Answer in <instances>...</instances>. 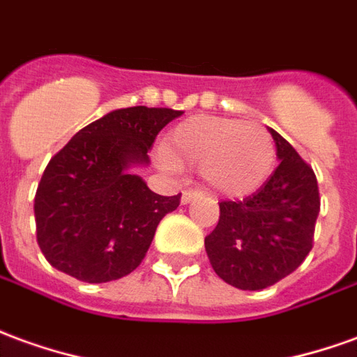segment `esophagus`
Listing matches in <instances>:
<instances>
[{"label": "esophagus", "instance_id": "obj_1", "mask_svg": "<svg viewBox=\"0 0 357 357\" xmlns=\"http://www.w3.org/2000/svg\"><path fill=\"white\" fill-rule=\"evenodd\" d=\"M199 197H201V193L195 191V189H185V191L181 193V204L191 203V201H195V199H199Z\"/></svg>", "mask_w": 357, "mask_h": 357}]
</instances>
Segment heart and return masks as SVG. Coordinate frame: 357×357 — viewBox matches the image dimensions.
Here are the masks:
<instances>
[{
    "mask_svg": "<svg viewBox=\"0 0 357 357\" xmlns=\"http://www.w3.org/2000/svg\"><path fill=\"white\" fill-rule=\"evenodd\" d=\"M276 156V143L265 127L218 116L183 119L156 151L162 168H199L204 185L222 197L255 193L271 178Z\"/></svg>",
    "mask_w": 357,
    "mask_h": 357,
    "instance_id": "obj_1",
    "label": "heart"
}]
</instances>
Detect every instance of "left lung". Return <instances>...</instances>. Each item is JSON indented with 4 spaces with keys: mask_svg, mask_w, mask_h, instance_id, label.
Here are the masks:
<instances>
[{
    "mask_svg": "<svg viewBox=\"0 0 357 357\" xmlns=\"http://www.w3.org/2000/svg\"><path fill=\"white\" fill-rule=\"evenodd\" d=\"M280 164L241 201H222L204 249L214 273L239 290H263L294 273L313 248L321 197L315 172L271 129Z\"/></svg>",
    "mask_w": 357,
    "mask_h": 357,
    "instance_id": "left-lung-1",
    "label": "left lung"
}]
</instances>
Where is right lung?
<instances>
[{
    "label": "right lung",
    "mask_w": 357,
    "mask_h": 357,
    "mask_svg": "<svg viewBox=\"0 0 357 357\" xmlns=\"http://www.w3.org/2000/svg\"><path fill=\"white\" fill-rule=\"evenodd\" d=\"M170 108L114 109L83 127L50 160L34 197L36 239L57 271L89 284L133 273L156 226L181 193L156 195L129 168L149 164V149L172 119Z\"/></svg>",
    "instance_id": "obj_1"
}]
</instances>
